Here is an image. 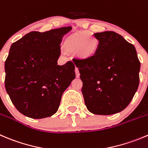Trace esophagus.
Instances as JSON below:
<instances>
[{"instance_id":"1","label":"esophagus","mask_w":148,"mask_h":148,"mask_svg":"<svg viewBox=\"0 0 148 148\" xmlns=\"http://www.w3.org/2000/svg\"><path fill=\"white\" fill-rule=\"evenodd\" d=\"M75 73H76V77H77V78H79V70L77 67H76L75 69Z\"/></svg>"}]
</instances>
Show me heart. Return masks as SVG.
I'll return each mask as SVG.
<instances>
[{
  "label": "heart",
  "mask_w": 148,
  "mask_h": 148,
  "mask_svg": "<svg viewBox=\"0 0 148 148\" xmlns=\"http://www.w3.org/2000/svg\"><path fill=\"white\" fill-rule=\"evenodd\" d=\"M64 48L68 52H75L81 59H87L96 53L98 41L90 32H79L69 36L64 41Z\"/></svg>",
  "instance_id": "1"
}]
</instances>
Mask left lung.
<instances>
[{
    "label": "left lung",
    "mask_w": 148,
    "mask_h": 148,
    "mask_svg": "<svg viewBox=\"0 0 148 148\" xmlns=\"http://www.w3.org/2000/svg\"><path fill=\"white\" fill-rule=\"evenodd\" d=\"M98 48L92 57L74 60L90 112L111 115L127 107L137 92L140 62L132 44L113 31L94 34Z\"/></svg>",
    "instance_id": "obj_1"
}]
</instances>
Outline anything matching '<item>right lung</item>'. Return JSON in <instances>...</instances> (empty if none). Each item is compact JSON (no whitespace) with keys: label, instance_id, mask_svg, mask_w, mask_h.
Masks as SVG:
<instances>
[{"label":"right lung","instance_id":"add662e5","mask_svg":"<svg viewBox=\"0 0 148 148\" xmlns=\"http://www.w3.org/2000/svg\"><path fill=\"white\" fill-rule=\"evenodd\" d=\"M71 27L32 31L11 45L5 62V87L16 108L32 119L58 110L64 92L75 78V66L58 65L61 43Z\"/></svg>","mask_w":148,"mask_h":148}]
</instances>
